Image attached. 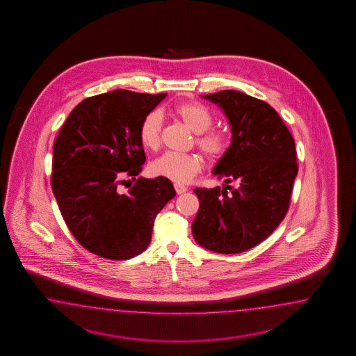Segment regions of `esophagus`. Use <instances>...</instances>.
<instances>
[{
  "label": "esophagus",
  "mask_w": 356,
  "mask_h": 356,
  "mask_svg": "<svg viewBox=\"0 0 356 356\" xmlns=\"http://www.w3.org/2000/svg\"><path fill=\"white\" fill-rule=\"evenodd\" d=\"M175 191L177 194H183L188 191V188L184 186V185H180V184H175Z\"/></svg>",
  "instance_id": "obj_1"
}]
</instances>
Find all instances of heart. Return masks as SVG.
Instances as JSON below:
<instances>
[{
	"label": "heart",
	"mask_w": 356,
	"mask_h": 356,
	"mask_svg": "<svg viewBox=\"0 0 356 356\" xmlns=\"http://www.w3.org/2000/svg\"><path fill=\"white\" fill-rule=\"evenodd\" d=\"M172 113L189 129L197 133V145L209 158H220L228 149V137L220 130H209L213 124L210 111L197 103L186 102L176 104ZM162 115L156 111L147 113L140 125V140L149 150H156L162 142ZM204 167V161L197 154L165 152L150 164V172L175 184H188Z\"/></svg>",
	"instance_id": "b5f03b06"
}]
</instances>
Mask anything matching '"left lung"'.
Segmentation results:
<instances>
[{"mask_svg": "<svg viewBox=\"0 0 356 356\" xmlns=\"http://www.w3.org/2000/svg\"><path fill=\"white\" fill-rule=\"evenodd\" d=\"M201 97L223 109L232 136L213 170L225 179L223 189L193 191L200 209L192 232L209 250L241 253L268 238L287 214L298 175L295 140L277 111L259 99L235 90ZM234 181L235 190L227 185Z\"/></svg>", "mask_w": 356, "mask_h": 356, "instance_id": "8db88e82", "label": "left lung"}]
</instances>
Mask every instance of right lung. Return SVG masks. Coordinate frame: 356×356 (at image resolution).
<instances>
[{
    "instance_id": "obj_1",
    "label": "right lung",
    "mask_w": 356,
    "mask_h": 356,
    "mask_svg": "<svg viewBox=\"0 0 356 356\" xmlns=\"http://www.w3.org/2000/svg\"><path fill=\"white\" fill-rule=\"evenodd\" d=\"M165 97L113 90L87 97L54 142L51 184L65 223L103 259H129L146 250L155 216L176 195L167 179L136 180L146 161L140 122ZM124 177L136 183L120 194Z\"/></svg>"
}]
</instances>
